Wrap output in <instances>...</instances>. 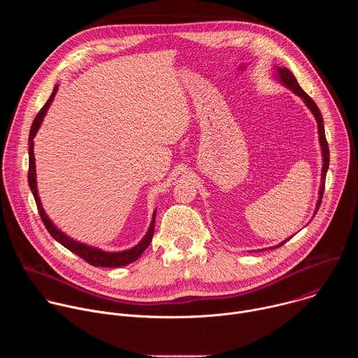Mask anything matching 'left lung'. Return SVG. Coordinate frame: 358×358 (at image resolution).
<instances>
[{"label":"left lung","instance_id":"left-lung-1","mask_svg":"<svg viewBox=\"0 0 358 358\" xmlns=\"http://www.w3.org/2000/svg\"><path fill=\"white\" fill-rule=\"evenodd\" d=\"M279 76H280V80L289 87L292 89L297 96H300L303 100L306 106H308L312 113L315 115L316 120H317V126H319V136H320V144H322V151H323V171H322V187H320V198H319V202H317V207H316V213L319 211L320 208V203H322V196H323V192H324V182H326V174H327V169H329V159H330V151H329V144H327V140H326V134H324V124H323V117H322V113L317 108V105L313 101V99L306 93L297 83L296 78L292 75V72L286 68H279ZM315 213V214H316ZM289 241V239H286ZM285 241V242H286ZM285 242H282L280 245L278 246H282ZM276 246V248H278Z\"/></svg>","mask_w":358,"mask_h":358}]
</instances>
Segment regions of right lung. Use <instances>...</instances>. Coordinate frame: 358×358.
<instances>
[{
  "label": "right lung",
  "instance_id": "1",
  "mask_svg": "<svg viewBox=\"0 0 358 358\" xmlns=\"http://www.w3.org/2000/svg\"><path fill=\"white\" fill-rule=\"evenodd\" d=\"M58 90V86L54 87V92L52 94L49 96V99L46 100V103L43 105V108L38 112V115L35 116L34 122H32V126H31V130H29V167H28V184H29V188L34 194V198H35V202H36V208H38V213H39V217L45 225V228L48 229V232L50 234V236H52L55 241H58L61 245H64L66 249H69L71 252H73L75 255H78L79 258H82L83 261H86L87 264H90L92 266H101V268H120V266H124V265H129L134 261H137L140 258V255L145 250V248L150 245L151 239H152V234H155V220H156V214L155 217H152V222L150 225V229L147 232V235L143 238V241L136 245L133 249H129V250H124V252H116V253H109V252H103L100 249H96V248H90L87 245H83V243H79L76 241H72L69 239L66 235H64L59 229H57L54 227V224L50 222L48 220V217L45 215L43 210H42V206H41V201H39V196H38V191H36V181H35V159H34V137L41 126V122L50 105V101L54 100V96Z\"/></svg>",
  "mask_w": 358,
  "mask_h": 358
}]
</instances>
